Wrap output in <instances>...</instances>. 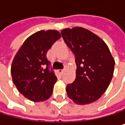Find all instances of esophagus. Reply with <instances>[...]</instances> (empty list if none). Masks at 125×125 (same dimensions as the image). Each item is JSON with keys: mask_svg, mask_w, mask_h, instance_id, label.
<instances>
[{"mask_svg": "<svg viewBox=\"0 0 125 125\" xmlns=\"http://www.w3.org/2000/svg\"><path fill=\"white\" fill-rule=\"evenodd\" d=\"M58 73H59L60 74H63V73H64V70H63V69L58 70Z\"/></svg>", "mask_w": 125, "mask_h": 125, "instance_id": "34e87169", "label": "esophagus"}]
</instances>
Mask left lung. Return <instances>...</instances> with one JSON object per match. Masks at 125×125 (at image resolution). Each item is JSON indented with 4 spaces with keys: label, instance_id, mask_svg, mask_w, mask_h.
<instances>
[{
    "label": "left lung",
    "instance_id": "1",
    "mask_svg": "<svg viewBox=\"0 0 125 125\" xmlns=\"http://www.w3.org/2000/svg\"><path fill=\"white\" fill-rule=\"evenodd\" d=\"M67 46L75 55L76 76L66 88L77 104H88L106 92L112 80L115 61L105 42L90 31L76 27L61 31Z\"/></svg>",
    "mask_w": 125,
    "mask_h": 125
}]
</instances>
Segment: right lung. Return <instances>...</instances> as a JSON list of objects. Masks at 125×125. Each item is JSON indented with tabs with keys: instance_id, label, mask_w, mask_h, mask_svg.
<instances>
[{
	"instance_id": "right-lung-1",
	"label": "right lung",
	"mask_w": 125,
	"mask_h": 125,
	"mask_svg": "<svg viewBox=\"0 0 125 125\" xmlns=\"http://www.w3.org/2000/svg\"><path fill=\"white\" fill-rule=\"evenodd\" d=\"M60 37L55 30L38 31L24 42L14 58L12 81L19 92L30 100L44 101L52 94L57 77L46 53Z\"/></svg>"
}]
</instances>
